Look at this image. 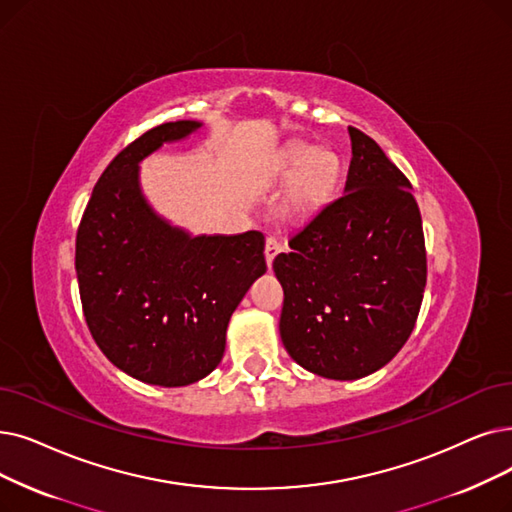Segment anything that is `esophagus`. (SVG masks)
Instances as JSON below:
<instances>
[{
    "label": "esophagus",
    "instance_id": "34e87169",
    "mask_svg": "<svg viewBox=\"0 0 512 512\" xmlns=\"http://www.w3.org/2000/svg\"><path fill=\"white\" fill-rule=\"evenodd\" d=\"M263 253H265V261H268V268H272L274 257L280 253V242L274 236L265 238V251Z\"/></svg>",
    "mask_w": 512,
    "mask_h": 512
}]
</instances>
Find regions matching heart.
Returning <instances> with one entry per match:
<instances>
[{"mask_svg":"<svg viewBox=\"0 0 512 512\" xmlns=\"http://www.w3.org/2000/svg\"><path fill=\"white\" fill-rule=\"evenodd\" d=\"M341 175V159L335 150L309 144H295L288 148L272 169V180L291 181L288 190V211L297 217L318 213L337 188Z\"/></svg>","mask_w":512,"mask_h":512,"instance_id":"1","label":"heart"}]
</instances>
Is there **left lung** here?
I'll return each instance as SVG.
<instances>
[{"instance_id": "1", "label": "left lung", "mask_w": 512, "mask_h": 512, "mask_svg": "<svg viewBox=\"0 0 512 512\" xmlns=\"http://www.w3.org/2000/svg\"><path fill=\"white\" fill-rule=\"evenodd\" d=\"M343 196L274 259L288 355L324 379L358 381L389 364L416 324L427 284L422 219L410 182L372 138L349 127Z\"/></svg>"}]
</instances>
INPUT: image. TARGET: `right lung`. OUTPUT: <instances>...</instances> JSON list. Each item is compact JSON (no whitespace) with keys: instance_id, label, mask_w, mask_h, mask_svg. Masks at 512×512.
<instances>
[{"instance_id":"obj_1","label":"right lung","mask_w":512,"mask_h":512,"mask_svg":"<svg viewBox=\"0 0 512 512\" xmlns=\"http://www.w3.org/2000/svg\"><path fill=\"white\" fill-rule=\"evenodd\" d=\"M201 127L163 123L121 150L77 232L85 322L106 358L148 385L186 387L211 374L234 309L268 270L261 232L194 236L154 211L142 190L140 163Z\"/></svg>"}]
</instances>
